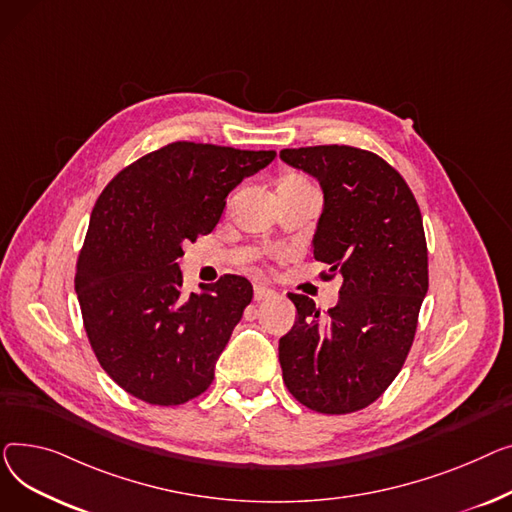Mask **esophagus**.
<instances>
[{
	"instance_id": "esophagus-1",
	"label": "esophagus",
	"mask_w": 512,
	"mask_h": 512,
	"mask_svg": "<svg viewBox=\"0 0 512 512\" xmlns=\"http://www.w3.org/2000/svg\"><path fill=\"white\" fill-rule=\"evenodd\" d=\"M273 295H275V291L264 287V285H256L254 287V299H256V302H264V299H270Z\"/></svg>"
}]
</instances>
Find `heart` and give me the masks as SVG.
<instances>
[{"label":"heart","instance_id":"b5f03b06","mask_svg":"<svg viewBox=\"0 0 512 512\" xmlns=\"http://www.w3.org/2000/svg\"><path fill=\"white\" fill-rule=\"evenodd\" d=\"M279 188H312V186L306 182V179L293 175V177H287Z\"/></svg>","mask_w":512,"mask_h":512}]
</instances>
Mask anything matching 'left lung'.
Here are the masks:
<instances>
[{"mask_svg":"<svg viewBox=\"0 0 512 512\" xmlns=\"http://www.w3.org/2000/svg\"><path fill=\"white\" fill-rule=\"evenodd\" d=\"M281 159L320 182L324 208L312 239L324 279H343L326 316L289 293L297 320L279 341L289 393L312 411L353 413L401 372L428 293L422 213L401 173L355 146L283 148Z\"/></svg>","mask_w":512,"mask_h":512,"instance_id":"8db88e82","label":"left lung"}]
</instances>
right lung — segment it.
Listing matches in <instances>:
<instances>
[{"instance_id": "right-lung-1", "label": "right lung", "mask_w": 512, "mask_h": 512, "mask_svg": "<svg viewBox=\"0 0 512 512\" xmlns=\"http://www.w3.org/2000/svg\"><path fill=\"white\" fill-rule=\"evenodd\" d=\"M275 150L171 142L119 171L90 215L76 264L86 335L101 368L132 397L182 405L210 386L252 302L246 277L182 291L177 258L219 223L227 194Z\"/></svg>"}]
</instances>
